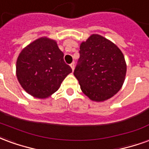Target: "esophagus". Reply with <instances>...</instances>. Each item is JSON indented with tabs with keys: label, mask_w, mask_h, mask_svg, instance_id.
<instances>
[{
	"label": "esophagus",
	"mask_w": 149,
	"mask_h": 149,
	"mask_svg": "<svg viewBox=\"0 0 149 149\" xmlns=\"http://www.w3.org/2000/svg\"><path fill=\"white\" fill-rule=\"evenodd\" d=\"M70 67H71L72 70L73 71V70H74V68H75V64H74V62H72V63L71 65H70Z\"/></svg>",
	"instance_id": "obj_1"
}]
</instances>
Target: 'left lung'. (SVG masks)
<instances>
[{"mask_svg": "<svg viewBox=\"0 0 149 149\" xmlns=\"http://www.w3.org/2000/svg\"><path fill=\"white\" fill-rule=\"evenodd\" d=\"M80 54L74 76L83 93L96 102H103L117 93L127 71L121 50L105 37L92 34L81 42Z\"/></svg>", "mask_w": 149, "mask_h": 149, "instance_id": "obj_1", "label": "left lung"}]
</instances>
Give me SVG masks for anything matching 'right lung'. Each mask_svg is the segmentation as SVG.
I'll return each instance as SVG.
<instances>
[{
	"mask_svg": "<svg viewBox=\"0 0 149 149\" xmlns=\"http://www.w3.org/2000/svg\"><path fill=\"white\" fill-rule=\"evenodd\" d=\"M71 72L56 41L49 37L31 42L21 50L17 60L19 83L27 93L39 99L48 98L56 92Z\"/></svg>",
	"mask_w": 149,
	"mask_h": 149,
	"instance_id": "right-lung-1",
	"label": "right lung"
}]
</instances>
